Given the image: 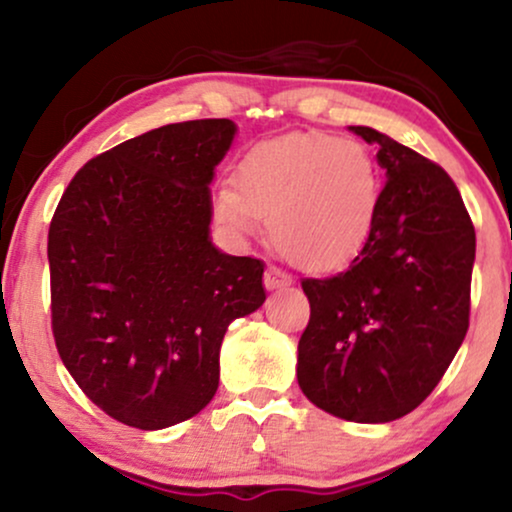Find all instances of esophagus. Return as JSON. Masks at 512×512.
I'll return each mask as SVG.
<instances>
[{
    "label": "esophagus",
    "mask_w": 512,
    "mask_h": 512,
    "mask_svg": "<svg viewBox=\"0 0 512 512\" xmlns=\"http://www.w3.org/2000/svg\"><path fill=\"white\" fill-rule=\"evenodd\" d=\"M289 284H291V276L281 272L279 267H272V264H269L267 272H264V286H267V289H284V286Z\"/></svg>",
    "instance_id": "1"
}]
</instances>
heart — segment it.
<instances>
[{"mask_svg":"<svg viewBox=\"0 0 512 512\" xmlns=\"http://www.w3.org/2000/svg\"><path fill=\"white\" fill-rule=\"evenodd\" d=\"M380 173L356 139L291 134L243 158L236 187L221 185L214 214L236 233L269 223L281 257L303 269H330L354 257L375 226Z\"/></svg>","mask_w":512,"mask_h":512,"instance_id":"b5f03b06","label":"heart"}]
</instances>
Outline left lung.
Returning <instances> with one entry per match:
<instances>
[{"instance_id":"1","label":"left lung","mask_w":512,"mask_h":512,"mask_svg":"<svg viewBox=\"0 0 512 512\" xmlns=\"http://www.w3.org/2000/svg\"><path fill=\"white\" fill-rule=\"evenodd\" d=\"M351 129L378 146L387 182L349 267L301 281L310 320L296 373L327 414L385 424L419 407L460 349L477 236L438 163L370 127Z\"/></svg>"}]
</instances>
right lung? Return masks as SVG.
<instances>
[{"mask_svg": "<svg viewBox=\"0 0 512 512\" xmlns=\"http://www.w3.org/2000/svg\"><path fill=\"white\" fill-rule=\"evenodd\" d=\"M233 134L221 117L127 139L79 168L50 221L57 351L125 426L158 431L207 407L223 334L267 298L264 262L209 240V182Z\"/></svg>", "mask_w": 512, "mask_h": 512, "instance_id": "add662e5", "label": "right lung"}]
</instances>
